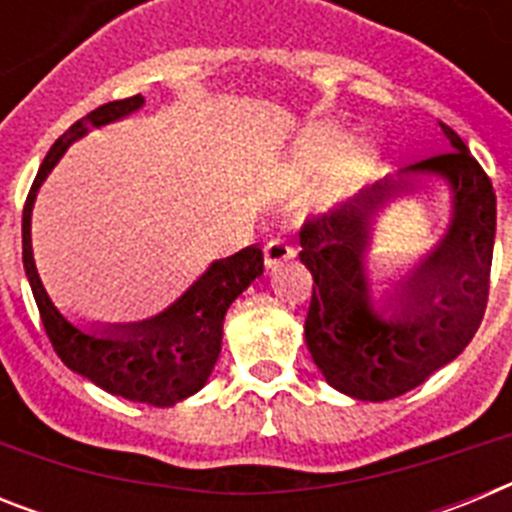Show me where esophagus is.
I'll return each mask as SVG.
<instances>
[{"label": "esophagus", "instance_id": "34e87169", "mask_svg": "<svg viewBox=\"0 0 512 512\" xmlns=\"http://www.w3.org/2000/svg\"><path fill=\"white\" fill-rule=\"evenodd\" d=\"M292 256H295V248H292V243H289L284 235H271V238H266L264 241L266 269H274V266H279L282 261L292 259Z\"/></svg>", "mask_w": 512, "mask_h": 512}]
</instances>
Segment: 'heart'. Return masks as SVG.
Here are the masks:
<instances>
[{
	"label": "heart",
	"instance_id": "1",
	"mask_svg": "<svg viewBox=\"0 0 512 512\" xmlns=\"http://www.w3.org/2000/svg\"><path fill=\"white\" fill-rule=\"evenodd\" d=\"M341 135L330 133V130H315V133L307 138L305 148H302L300 158L305 166H323L333 153H336L338 143H341ZM372 164V153L364 143H351L343 153V174L346 176H359L361 171L369 169Z\"/></svg>",
	"mask_w": 512,
	"mask_h": 512
}]
</instances>
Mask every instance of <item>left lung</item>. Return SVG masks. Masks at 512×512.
Listing matches in <instances>:
<instances>
[{
	"mask_svg": "<svg viewBox=\"0 0 512 512\" xmlns=\"http://www.w3.org/2000/svg\"><path fill=\"white\" fill-rule=\"evenodd\" d=\"M451 151L425 158L405 174H441L454 192V220L443 241L402 279L390 318L369 302L364 251L369 217L408 179L379 182L300 228V261L312 274L305 341L325 382L356 400H392L454 361L477 333L490 295L495 246V189L467 143L443 125Z\"/></svg>",
	"mask_w": 512,
	"mask_h": 512,
	"instance_id": "1",
	"label": "left lung"
}]
</instances>
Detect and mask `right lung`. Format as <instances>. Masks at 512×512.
<instances>
[{"label":"right lung","mask_w":512,"mask_h":512,"mask_svg":"<svg viewBox=\"0 0 512 512\" xmlns=\"http://www.w3.org/2000/svg\"><path fill=\"white\" fill-rule=\"evenodd\" d=\"M140 104H143L140 94L102 104L87 117H81L53 143L40 164L22 210V264L45 333L63 364L71 372L92 379L110 395L166 408L205 387L220 356L225 312L253 279L264 274L261 248L248 246L230 259L215 261L169 310L156 318L112 330H81L63 318L51 302L38 277L33 246H30V212H33L35 192L63 151L89 128L120 120L138 110Z\"/></svg>","instance_id":"obj_1"}]
</instances>
